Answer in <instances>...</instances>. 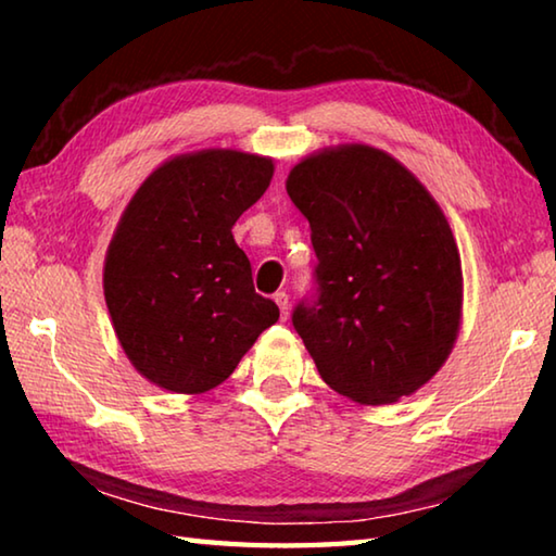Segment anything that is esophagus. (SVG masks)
I'll list each match as a JSON object with an SVG mask.
<instances>
[{
	"label": "esophagus",
	"instance_id": "esophagus-1",
	"mask_svg": "<svg viewBox=\"0 0 556 556\" xmlns=\"http://www.w3.org/2000/svg\"><path fill=\"white\" fill-rule=\"evenodd\" d=\"M275 301H277L279 312H281V318H287L289 316V294H287V291H277Z\"/></svg>",
	"mask_w": 556,
	"mask_h": 556
}]
</instances>
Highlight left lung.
<instances>
[{
	"label": "left lung",
	"instance_id": "1",
	"mask_svg": "<svg viewBox=\"0 0 556 556\" xmlns=\"http://www.w3.org/2000/svg\"><path fill=\"white\" fill-rule=\"evenodd\" d=\"M287 193L312 225L318 257V299L291 316L318 375L357 404L414 394L454 351L464 314L444 211L407 166L370 144L304 156Z\"/></svg>",
	"mask_w": 556,
	"mask_h": 556
}]
</instances>
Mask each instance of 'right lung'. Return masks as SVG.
I'll return each instance as SVG.
<instances>
[{"label":"right lung","mask_w":556,"mask_h":556,"mask_svg":"<svg viewBox=\"0 0 556 556\" xmlns=\"http://www.w3.org/2000/svg\"><path fill=\"white\" fill-rule=\"evenodd\" d=\"M275 176L269 156L201 149L159 164L112 235L102 289L122 351L176 394L218 388L279 308L252 287L232 225Z\"/></svg>","instance_id":"1"}]
</instances>
